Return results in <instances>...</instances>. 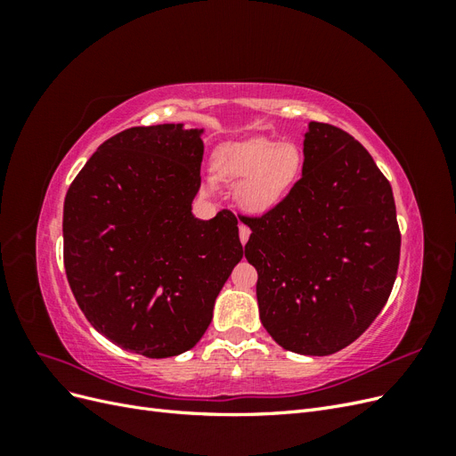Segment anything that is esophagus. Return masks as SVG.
<instances>
[{
  "mask_svg": "<svg viewBox=\"0 0 456 456\" xmlns=\"http://www.w3.org/2000/svg\"><path fill=\"white\" fill-rule=\"evenodd\" d=\"M249 236H251V230L247 228L245 224H240V241L245 245L247 240H249Z\"/></svg>",
  "mask_w": 456,
  "mask_h": 456,
  "instance_id": "1",
  "label": "esophagus"
}]
</instances>
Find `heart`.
<instances>
[{
    "label": "heart",
    "instance_id": "b5f03b06",
    "mask_svg": "<svg viewBox=\"0 0 456 456\" xmlns=\"http://www.w3.org/2000/svg\"><path fill=\"white\" fill-rule=\"evenodd\" d=\"M213 165L218 178L240 183L236 201L245 213L266 215L291 194L305 156L295 142L251 139L220 148ZM207 186L213 190L215 178H209Z\"/></svg>",
    "mask_w": 456,
    "mask_h": 456
}]
</instances>
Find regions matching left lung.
Here are the masks:
<instances>
[{
    "label": "left lung",
    "instance_id": "obj_1",
    "mask_svg": "<svg viewBox=\"0 0 456 456\" xmlns=\"http://www.w3.org/2000/svg\"><path fill=\"white\" fill-rule=\"evenodd\" d=\"M302 178L275 209L245 218L260 322L281 348L329 355L375 322L395 281L392 186L352 134L310 121Z\"/></svg>",
    "mask_w": 456,
    "mask_h": 456
}]
</instances>
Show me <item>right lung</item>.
Returning a JSON list of instances; mask_svg holds the SVG:
<instances>
[{
  "label": "right lung",
  "mask_w": 456,
  "mask_h": 456,
  "mask_svg": "<svg viewBox=\"0 0 456 456\" xmlns=\"http://www.w3.org/2000/svg\"><path fill=\"white\" fill-rule=\"evenodd\" d=\"M203 129L131 127L99 146L64 200V268L89 323L119 348H194L243 256L238 218L191 213Z\"/></svg>",
  "instance_id": "obj_1"
}]
</instances>
